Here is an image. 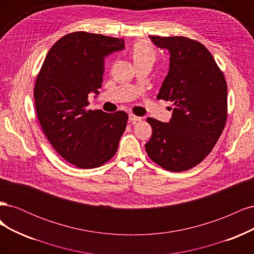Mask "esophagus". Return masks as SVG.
Instances as JSON below:
<instances>
[{"label":"esophagus","mask_w":254,"mask_h":254,"mask_svg":"<svg viewBox=\"0 0 254 254\" xmlns=\"http://www.w3.org/2000/svg\"><path fill=\"white\" fill-rule=\"evenodd\" d=\"M129 121L132 123V124H135L136 122H141L142 121V118L141 117H136V115L130 113L129 114Z\"/></svg>","instance_id":"esophagus-1"}]
</instances>
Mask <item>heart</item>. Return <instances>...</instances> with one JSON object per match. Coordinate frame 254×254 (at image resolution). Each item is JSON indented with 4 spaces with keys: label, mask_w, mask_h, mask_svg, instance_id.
Here are the masks:
<instances>
[{
    "label": "heart",
    "mask_w": 254,
    "mask_h": 254,
    "mask_svg": "<svg viewBox=\"0 0 254 254\" xmlns=\"http://www.w3.org/2000/svg\"><path fill=\"white\" fill-rule=\"evenodd\" d=\"M132 58L133 61H139V60H155L156 58V50L152 45L145 40L137 41L132 49Z\"/></svg>",
    "instance_id": "b5f03b06"
}]
</instances>
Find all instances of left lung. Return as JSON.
<instances>
[{"label":"left lung","mask_w":254,"mask_h":254,"mask_svg":"<svg viewBox=\"0 0 254 254\" xmlns=\"http://www.w3.org/2000/svg\"><path fill=\"white\" fill-rule=\"evenodd\" d=\"M149 38L170 53V70L157 98L175 107L168 123L147 119L152 134L145 149L166 171H188L209 155L225 128L227 82L201 43L186 37Z\"/></svg>","instance_id":"1"}]
</instances>
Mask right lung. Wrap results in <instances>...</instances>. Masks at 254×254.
Here are the masks:
<instances>
[{"instance_id": "right-lung-1", "label": "right lung", "mask_w": 254, "mask_h": 254, "mask_svg": "<svg viewBox=\"0 0 254 254\" xmlns=\"http://www.w3.org/2000/svg\"><path fill=\"white\" fill-rule=\"evenodd\" d=\"M125 49L124 39L84 32L64 36L49 51L35 84L38 120L55 150L79 168H94L118 150L128 115L87 110L99 94L105 58Z\"/></svg>"}]
</instances>
